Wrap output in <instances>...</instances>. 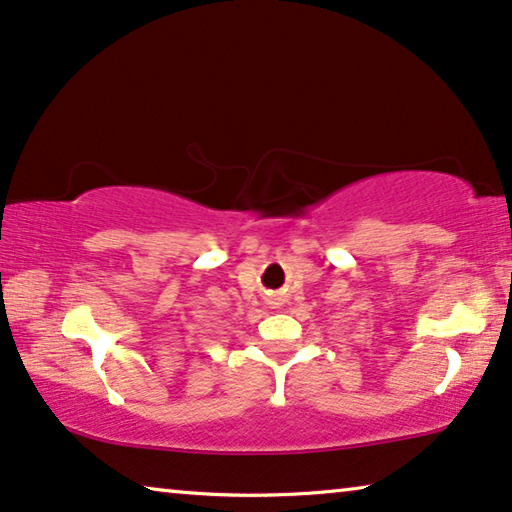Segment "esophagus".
<instances>
[{
    "label": "esophagus",
    "mask_w": 512,
    "mask_h": 512,
    "mask_svg": "<svg viewBox=\"0 0 512 512\" xmlns=\"http://www.w3.org/2000/svg\"><path fill=\"white\" fill-rule=\"evenodd\" d=\"M278 306H280V304H276V306H273V308H278Z\"/></svg>",
    "instance_id": "34e87169"
}]
</instances>
